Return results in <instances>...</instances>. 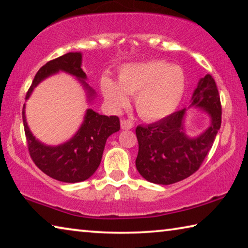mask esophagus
Wrapping results in <instances>:
<instances>
[{
    "mask_svg": "<svg viewBox=\"0 0 248 248\" xmlns=\"http://www.w3.org/2000/svg\"><path fill=\"white\" fill-rule=\"evenodd\" d=\"M121 129H124V130H129V129H132V127H133V124H132V121H130V120H121Z\"/></svg>",
    "mask_w": 248,
    "mask_h": 248,
    "instance_id": "1",
    "label": "esophagus"
}]
</instances>
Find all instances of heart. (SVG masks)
<instances>
[{
  "label": "heart",
  "mask_w": 248,
  "mask_h": 248,
  "mask_svg": "<svg viewBox=\"0 0 248 248\" xmlns=\"http://www.w3.org/2000/svg\"><path fill=\"white\" fill-rule=\"evenodd\" d=\"M105 98L112 108L128 104V96L136 95L138 114L145 120L165 118L178 106L185 90L184 75L176 66L162 61L124 65L119 73V83L109 78L100 81Z\"/></svg>",
  "instance_id": "heart-1"
}]
</instances>
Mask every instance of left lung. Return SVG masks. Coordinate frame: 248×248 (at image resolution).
<instances>
[{
	"mask_svg": "<svg viewBox=\"0 0 248 248\" xmlns=\"http://www.w3.org/2000/svg\"><path fill=\"white\" fill-rule=\"evenodd\" d=\"M191 105L205 109L212 119L207 131L196 139H189L184 133L185 109L146 127H137L139 152L136 166L149 182L170 185L189 177L200 169L211 150L221 127L222 107L217 84L210 74L199 81Z\"/></svg>",
	"mask_w": 248,
	"mask_h": 248,
	"instance_id": "left-lung-1",
	"label": "left lung"
}]
</instances>
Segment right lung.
Returning <instances> with one entry per match:
<instances>
[{"mask_svg": "<svg viewBox=\"0 0 248 248\" xmlns=\"http://www.w3.org/2000/svg\"><path fill=\"white\" fill-rule=\"evenodd\" d=\"M81 62L82 56L79 52L65 53L47 62L35 75L26 99L44 78L58 71H65L79 79L86 78V74L81 69ZM84 85L89 90L90 96L93 95L94 92L86 84ZM23 123L28 152L32 162L46 175L63 183H78L90 178L100 164L108 137L120 129V121L117 116H103L87 109L82 127L72 139L59 146H47L37 141L31 134L24 109Z\"/></svg>", "mask_w": 248, "mask_h": 248, "instance_id": "right-lung-1", "label": "right lung"}]
</instances>
